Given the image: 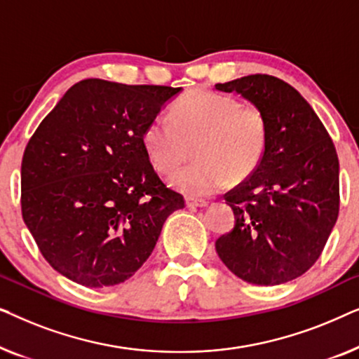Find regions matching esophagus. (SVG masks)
<instances>
[{
  "label": "esophagus",
  "instance_id": "obj_1",
  "mask_svg": "<svg viewBox=\"0 0 359 359\" xmlns=\"http://www.w3.org/2000/svg\"><path fill=\"white\" fill-rule=\"evenodd\" d=\"M186 205H188L189 209H196V208H205L208 205V201H203V199H186Z\"/></svg>",
  "mask_w": 359,
  "mask_h": 359
}]
</instances>
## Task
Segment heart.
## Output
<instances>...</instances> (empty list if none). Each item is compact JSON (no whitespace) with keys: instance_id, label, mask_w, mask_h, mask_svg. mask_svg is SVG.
Returning <instances> with one entry per match:
<instances>
[{"instance_id":"heart-1","label":"heart","mask_w":359,"mask_h":359,"mask_svg":"<svg viewBox=\"0 0 359 359\" xmlns=\"http://www.w3.org/2000/svg\"><path fill=\"white\" fill-rule=\"evenodd\" d=\"M142 140L150 163L163 175L183 166L194 145L198 161L175 175L171 184L191 198H205L222 189L230 176L242 181L258 168L266 151L268 130L255 106L196 90L175 102L170 117H154Z\"/></svg>"}]
</instances>
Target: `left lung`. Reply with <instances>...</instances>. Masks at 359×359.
I'll return each mask as SVG.
<instances>
[{
    "label": "left lung",
    "instance_id": "8db88e82",
    "mask_svg": "<svg viewBox=\"0 0 359 359\" xmlns=\"http://www.w3.org/2000/svg\"><path fill=\"white\" fill-rule=\"evenodd\" d=\"M215 90L242 95L262 111L268 130L262 163L224 196L235 225L217 238L215 250L243 281H292L317 262L337 222L335 145L311 104L276 76L248 75Z\"/></svg>",
    "mask_w": 359,
    "mask_h": 359
}]
</instances>
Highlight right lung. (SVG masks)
<instances>
[{
	"label": "right lung",
	"mask_w": 359,
	"mask_h": 359,
	"mask_svg": "<svg viewBox=\"0 0 359 359\" xmlns=\"http://www.w3.org/2000/svg\"><path fill=\"white\" fill-rule=\"evenodd\" d=\"M181 88L88 78L68 90L24 150L21 209L42 257L86 287L124 283L184 198L166 188L144 130Z\"/></svg>",
	"instance_id": "right-lung-1"
}]
</instances>
